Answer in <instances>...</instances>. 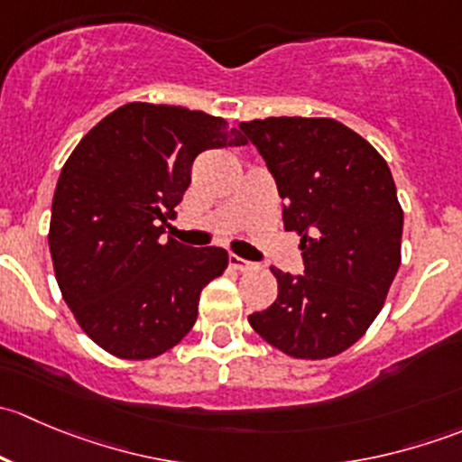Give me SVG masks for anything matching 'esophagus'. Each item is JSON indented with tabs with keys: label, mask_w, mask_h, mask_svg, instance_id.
<instances>
[{
	"label": "esophagus",
	"mask_w": 462,
	"mask_h": 462,
	"mask_svg": "<svg viewBox=\"0 0 462 462\" xmlns=\"http://www.w3.org/2000/svg\"><path fill=\"white\" fill-rule=\"evenodd\" d=\"M230 265L235 270H239V273H248V270H253L254 268V263L253 261H245L244 257H239V254H230Z\"/></svg>",
	"instance_id": "obj_1"
}]
</instances>
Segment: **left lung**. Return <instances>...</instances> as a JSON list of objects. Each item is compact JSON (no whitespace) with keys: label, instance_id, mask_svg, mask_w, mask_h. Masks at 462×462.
I'll list each match as a JSON object with an SVG mask.
<instances>
[{"label":"left lung","instance_id":"obj_1","mask_svg":"<svg viewBox=\"0 0 462 462\" xmlns=\"http://www.w3.org/2000/svg\"><path fill=\"white\" fill-rule=\"evenodd\" d=\"M277 180L283 230L301 236L304 274L270 268L279 295L250 326L295 360H326L357 342L384 306L400 268L404 214L393 176L369 141L333 118L250 120Z\"/></svg>","mask_w":462,"mask_h":462}]
</instances>
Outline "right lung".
I'll list each match as a JSON object with an SVG mask.
<instances>
[{"instance_id":"add662e5","label":"right lung","mask_w":462,"mask_h":462,"mask_svg":"<svg viewBox=\"0 0 462 462\" xmlns=\"http://www.w3.org/2000/svg\"><path fill=\"white\" fill-rule=\"evenodd\" d=\"M245 143L217 116L129 102L67 158L51 208V259L73 318L106 353L152 360L192 330L201 291L227 268V253L162 239V223L199 153Z\"/></svg>"}]
</instances>
